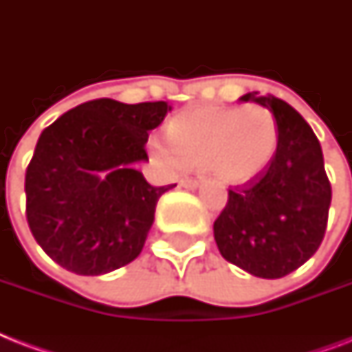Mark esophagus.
<instances>
[{
    "label": "esophagus",
    "mask_w": 352,
    "mask_h": 352,
    "mask_svg": "<svg viewBox=\"0 0 352 352\" xmlns=\"http://www.w3.org/2000/svg\"><path fill=\"white\" fill-rule=\"evenodd\" d=\"M179 184H181L182 188H186V190H193V188H197L199 184H201V181H199V179H182Z\"/></svg>",
    "instance_id": "34e87169"
}]
</instances>
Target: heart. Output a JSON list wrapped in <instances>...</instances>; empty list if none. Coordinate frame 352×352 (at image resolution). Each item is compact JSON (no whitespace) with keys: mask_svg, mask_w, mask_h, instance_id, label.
<instances>
[{"mask_svg":"<svg viewBox=\"0 0 352 352\" xmlns=\"http://www.w3.org/2000/svg\"><path fill=\"white\" fill-rule=\"evenodd\" d=\"M170 151L153 146L170 168H203L225 184L256 179L278 148V126L265 107H195L166 124Z\"/></svg>","mask_w":352,"mask_h":352,"instance_id":"1","label":"heart"}]
</instances>
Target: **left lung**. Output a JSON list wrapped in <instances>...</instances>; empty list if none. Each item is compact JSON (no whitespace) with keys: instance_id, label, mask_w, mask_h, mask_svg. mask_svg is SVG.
<instances>
[{"instance_id":"left-lung-1","label":"left lung","mask_w":352,"mask_h":352,"mask_svg":"<svg viewBox=\"0 0 352 352\" xmlns=\"http://www.w3.org/2000/svg\"><path fill=\"white\" fill-rule=\"evenodd\" d=\"M278 124V148L265 170L228 190V203L214 223L221 256L256 278L294 272L320 248L331 206L323 153L305 118L276 96L246 93Z\"/></svg>"}]
</instances>
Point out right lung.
Returning a JSON list of instances; mask_svg holds the SVG:
<instances>
[{
  "label": "right lung",
  "mask_w": 352,
  "mask_h": 352,
  "mask_svg": "<svg viewBox=\"0 0 352 352\" xmlns=\"http://www.w3.org/2000/svg\"><path fill=\"white\" fill-rule=\"evenodd\" d=\"M168 111L166 102L98 98L41 131L25 173L27 223L52 261L100 276L142 252L157 201L177 184L151 186L135 164Z\"/></svg>",
  "instance_id": "right-lung-1"
}]
</instances>
